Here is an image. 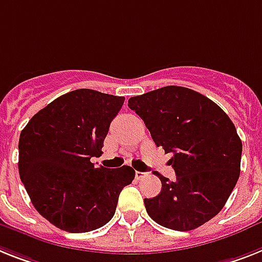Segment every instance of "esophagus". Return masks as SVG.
<instances>
[{
    "label": "esophagus",
    "mask_w": 262,
    "mask_h": 262,
    "mask_svg": "<svg viewBox=\"0 0 262 262\" xmlns=\"http://www.w3.org/2000/svg\"><path fill=\"white\" fill-rule=\"evenodd\" d=\"M147 175V172H142V171H135V178L136 179H142L144 178Z\"/></svg>",
    "instance_id": "esophagus-1"
}]
</instances>
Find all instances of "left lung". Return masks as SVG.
I'll use <instances>...</instances> for the list:
<instances>
[{
	"mask_svg": "<svg viewBox=\"0 0 262 262\" xmlns=\"http://www.w3.org/2000/svg\"><path fill=\"white\" fill-rule=\"evenodd\" d=\"M158 147L172 152L174 182L157 172L161 193L144 198L152 220L187 232L215 217L239 177L243 142L220 105L196 91L168 85L128 100Z\"/></svg>",
	"mask_w": 262,
	"mask_h": 262,
	"instance_id": "obj_1",
	"label": "left lung"
}]
</instances>
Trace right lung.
Wrapping results in <instances>:
<instances>
[{
	"label": "right lung",
	"instance_id": "add662e5",
	"mask_svg": "<svg viewBox=\"0 0 262 262\" xmlns=\"http://www.w3.org/2000/svg\"><path fill=\"white\" fill-rule=\"evenodd\" d=\"M124 97L76 90L30 119L18 142V171L34 209L56 228L85 233L115 214L119 194L133 182L129 166L95 167Z\"/></svg>",
	"mask_w": 262,
	"mask_h": 262
}]
</instances>
